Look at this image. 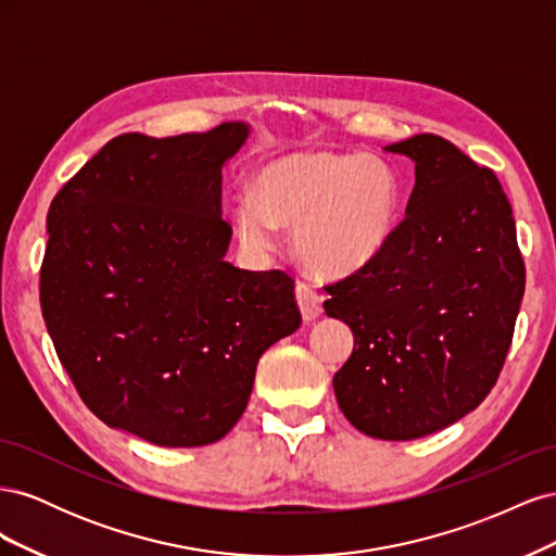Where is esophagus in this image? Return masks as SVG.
Returning <instances> with one entry per match:
<instances>
[{
  "mask_svg": "<svg viewBox=\"0 0 556 556\" xmlns=\"http://www.w3.org/2000/svg\"><path fill=\"white\" fill-rule=\"evenodd\" d=\"M296 304L301 308V315H304L306 323L315 319L319 313H323V294H319L313 285L308 282H296Z\"/></svg>",
  "mask_w": 556,
  "mask_h": 556,
  "instance_id": "esophagus-1",
  "label": "esophagus"
}]
</instances>
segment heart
<instances>
[{"instance_id":"obj_1","label":"heart","mask_w":556,"mask_h":556,"mask_svg":"<svg viewBox=\"0 0 556 556\" xmlns=\"http://www.w3.org/2000/svg\"><path fill=\"white\" fill-rule=\"evenodd\" d=\"M401 180L390 162L357 153H292L264 164L252 197L233 201V227L252 257L271 255L276 227H292V248L311 271L345 276L390 243Z\"/></svg>"}]
</instances>
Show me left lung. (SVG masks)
<instances>
[{
	"mask_svg": "<svg viewBox=\"0 0 556 556\" xmlns=\"http://www.w3.org/2000/svg\"><path fill=\"white\" fill-rule=\"evenodd\" d=\"M415 162L406 217L376 260L327 285L355 348L336 401L371 439L413 441L492 392L525 296L510 201L492 169L435 134L387 146Z\"/></svg>",
	"mask_w": 556,
	"mask_h": 556,
	"instance_id": "8db88e82",
	"label": "left lung"
}]
</instances>
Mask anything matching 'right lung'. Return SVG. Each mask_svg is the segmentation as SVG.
<instances>
[{"label": "right lung", "mask_w": 556, "mask_h": 556, "mask_svg": "<svg viewBox=\"0 0 556 556\" xmlns=\"http://www.w3.org/2000/svg\"><path fill=\"white\" fill-rule=\"evenodd\" d=\"M250 125L111 139L48 208L41 313L86 406L162 447L220 441L301 325L294 280L225 260L223 166Z\"/></svg>", "instance_id": "1"}]
</instances>
